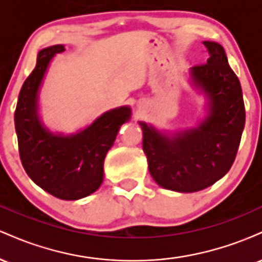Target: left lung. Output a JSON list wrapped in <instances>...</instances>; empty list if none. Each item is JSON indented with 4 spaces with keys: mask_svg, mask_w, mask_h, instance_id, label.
<instances>
[{
    "mask_svg": "<svg viewBox=\"0 0 262 262\" xmlns=\"http://www.w3.org/2000/svg\"><path fill=\"white\" fill-rule=\"evenodd\" d=\"M203 44L209 58L191 68L189 75L208 100L206 118L198 127L175 134L139 122L150 175L161 187L185 193L209 187L230 170L245 125L242 86L224 48L215 41Z\"/></svg>",
    "mask_w": 262,
    "mask_h": 262,
    "instance_id": "obj_1",
    "label": "left lung"
}]
</instances>
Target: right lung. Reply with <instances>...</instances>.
<instances>
[{
    "instance_id": "obj_1",
    "label": "right lung",
    "mask_w": 262,
    "mask_h": 262,
    "mask_svg": "<svg viewBox=\"0 0 262 262\" xmlns=\"http://www.w3.org/2000/svg\"><path fill=\"white\" fill-rule=\"evenodd\" d=\"M64 45L38 53L37 65L20 89L14 112L20 161L28 176L54 197L76 201L97 191L103 181V162L119 128L130 119L128 106L107 111L76 134H54L38 114V93L48 66Z\"/></svg>"
}]
</instances>
